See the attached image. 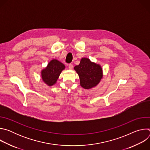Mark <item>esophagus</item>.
<instances>
[{
  "mask_svg": "<svg viewBox=\"0 0 150 150\" xmlns=\"http://www.w3.org/2000/svg\"><path fill=\"white\" fill-rule=\"evenodd\" d=\"M68 68H69V69H73L72 64H69V65H68Z\"/></svg>",
  "mask_w": 150,
  "mask_h": 150,
  "instance_id": "obj_1",
  "label": "esophagus"
}]
</instances>
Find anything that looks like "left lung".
Wrapping results in <instances>:
<instances>
[{"label": "left lung", "instance_id": "left-lung-1", "mask_svg": "<svg viewBox=\"0 0 150 150\" xmlns=\"http://www.w3.org/2000/svg\"><path fill=\"white\" fill-rule=\"evenodd\" d=\"M80 79V85L84 89H91L97 86L103 77V68L100 64L82 57L79 65L74 67Z\"/></svg>", "mask_w": 150, "mask_h": 150}]
</instances>
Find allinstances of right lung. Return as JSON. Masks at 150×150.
<instances>
[{
	"mask_svg": "<svg viewBox=\"0 0 150 150\" xmlns=\"http://www.w3.org/2000/svg\"><path fill=\"white\" fill-rule=\"evenodd\" d=\"M65 69V66L57 59H52L48 63L47 66L41 71V78L49 87L53 86L62 72Z\"/></svg>",
	"mask_w": 150,
	"mask_h": 150,
	"instance_id": "right-lung-1",
	"label": "right lung"
}]
</instances>
